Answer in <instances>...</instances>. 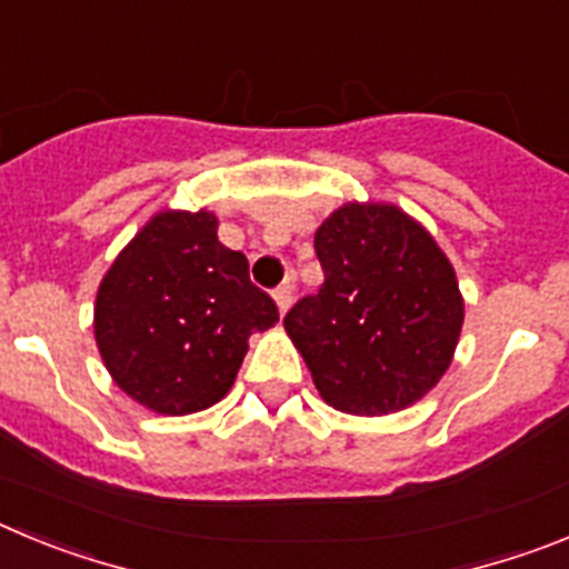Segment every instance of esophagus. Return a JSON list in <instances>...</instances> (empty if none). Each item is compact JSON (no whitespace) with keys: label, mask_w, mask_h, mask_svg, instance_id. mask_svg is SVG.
I'll return each instance as SVG.
<instances>
[{"label":"esophagus","mask_w":569,"mask_h":569,"mask_svg":"<svg viewBox=\"0 0 569 569\" xmlns=\"http://www.w3.org/2000/svg\"><path fill=\"white\" fill-rule=\"evenodd\" d=\"M273 301H276V308H279L281 316L288 313L290 305H293V284H290V281L279 284V288L273 290Z\"/></svg>","instance_id":"obj_1"}]
</instances>
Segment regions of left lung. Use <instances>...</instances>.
I'll return each instance as SVG.
<instances>
[{"instance_id": "8db88e82", "label": "left lung", "mask_w": 569, "mask_h": 569, "mask_svg": "<svg viewBox=\"0 0 569 569\" xmlns=\"http://www.w3.org/2000/svg\"><path fill=\"white\" fill-rule=\"evenodd\" d=\"M325 270L284 330L319 396L350 416L425 399L453 361L465 296L439 241L390 202H347L316 230Z\"/></svg>"}]
</instances>
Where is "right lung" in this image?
<instances>
[{
  "label": "right lung",
  "instance_id": "1",
  "mask_svg": "<svg viewBox=\"0 0 569 569\" xmlns=\"http://www.w3.org/2000/svg\"><path fill=\"white\" fill-rule=\"evenodd\" d=\"M279 321L248 259L219 241L210 210H159L119 250L93 305V336L122 393L162 416L222 401L248 339Z\"/></svg>",
  "mask_w": 569,
  "mask_h": 569
}]
</instances>
